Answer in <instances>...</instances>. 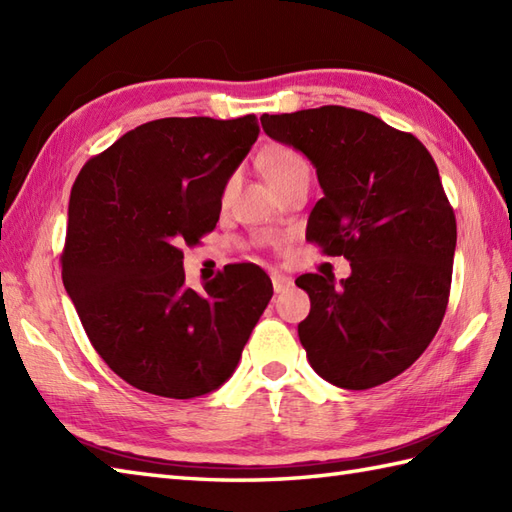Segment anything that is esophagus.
Here are the masks:
<instances>
[{
  "mask_svg": "<svg viewBox=\"0 0 512 512\" xmlns=\"http://www.w3.org/2000/svg\"><path fill=\"white\" fill-rule=\"evenodd\" d=\"M270 279H273L275 292H284V290H288L292 286V277H288L284 273H277V270H273V273H270Z\"/></svg>",
  "mask_w": 512,
  "mask_h": 512,
  "instance_id": "obj_1",
  "label": "esophagus"
}]
</instances>
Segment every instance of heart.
I'll list each match as a JSON object with an SVG mask.
<instances>
[{
    "label": "heart",
    "mask_w": 512,
    "mask_h": 512,
    "mask_svg": "<svg viewBox=\"0 0 512 512\" xmlns=\"http://www.w3.org/2000/svg\"><path fill=\"white\" fill-rule=\"evenodd\" d=\"M266 169H268L270 182H277V180L286 178V176H290V173H295V171L310 169V165H308V160L303 158L299 151H295V149H277L275 154L268 158ZM233 184H235V176L228 178L226 187H224V195L231 193Z\"/></svg>",
    "instance_id": "1"
}]
</instances>
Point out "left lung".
<instances>
[{
  "label": "left lung",
  "mask_w": 512,
  "mask_h": 512,
  "mask_svg": "<svg viewBox=\"0 0 512 512\" xmlns=\"http://www.w3.org/2000/svg\"><path fill=\"white\" fill-rule=\"evenodd\" d=\"M262 127L310 158L323 189L310 242L352 266L341 286L295 281L310 297L308 361L336 387L383 385L418 361L447 312L458 226L436 162L413 134L352 107L264 114Z\"/></svg>",
  "instance_id": "8db88e82"
}]
</instances>
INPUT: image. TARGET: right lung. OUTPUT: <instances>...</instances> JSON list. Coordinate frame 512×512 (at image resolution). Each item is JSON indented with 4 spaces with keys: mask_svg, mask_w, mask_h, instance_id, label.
Instances as JSON below:
<instances>
[{
    "mask_svg": "<svg viewBox=\"0 0 512 512\" xmlns=\"http://www.w3.org/2000/svg\"><path fill=\"white\" fill-rule=\"evenodd\" d=\"M259 136L255 114L158 118L83 165L68 206L63 286L94 350L154 396H204L235 372L273 297L255 264L184 286L182 246L213 231L228 178Z\"/></svg>",
    "mask_w": 512,
    "mask_h": 512,
    "instance_id": "add662e5",
    "label": "right lung"
}]
</instances>
